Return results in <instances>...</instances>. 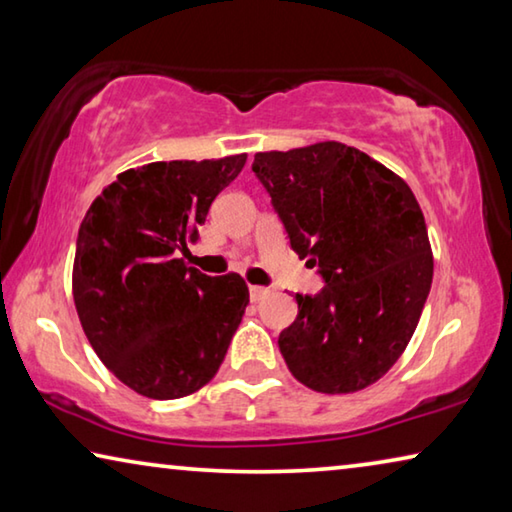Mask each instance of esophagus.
<instances>
[{
    "instance_id": "esophagus-1",
    "label": "esophagus",
    "mask_w": 512,
    "mask_h": 512,
    "mask_svg": "<svg viewBox=\"0 0 512 512\" xmlns=\"http://www.w3.org/2000/svg\"><path fill=\"white\" fill-rule=\"evenodd\" d=\"M266 296H268V289H264V287H250V300H253V302L264 300Z\"/></svg>"
}]
</instances>
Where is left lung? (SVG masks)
Listing matches in <instances>:
<instances>
[{
	"label": "left lung",
	"mask_w": 512,
	"mask_h": 512,
	"mask_svg": "<svg viewBox=\"0 0 512 512\" xmlns=\"http://www.w3.org/2000/svg\"><path fill=\"white\" fill-rule=\"evenodd\" d=\"M253 171L291 248L325 280L316 296L296 293L282 357L311 391H363L402 357L429 296L420 205L397 173L341 142L257 153Z\"/></svg>",
	"instance_id": "left-lung-1"
}]
</instances>
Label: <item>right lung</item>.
Masks as SVG:
<instances>
[{"instance_id": "right-lung-1", "label": "right lung", "mask_w": 512, "mask_h": 512, "mask_svg": "<svg viewBox=\"0 0 512 512\" xmlns=\"http://www.w3.org/2000/svg\"><path fill=\"white\" fill-rule=\"evenodd\" d=\"M244 164L246 153L128 169L79 228L72 291L83 332L112 375L151 400L203 388L246 311L244 277H210L178 257Z\"/></svg>"}]
</instances>
